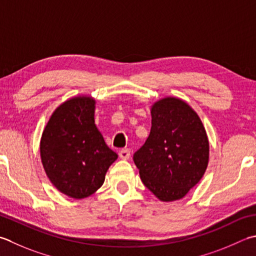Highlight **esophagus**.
<instances>
[{
  "instance_id": "1",
  "label": "esophagus",
  "mask_w": 256,
  "mask_h": 256,
  "mask_svg": "<svg viewBox=\"0 0 256 256\" xmlns=\"http://www.w3.org/2000/svg\"><path fill=\"white\" fill-rule=\"evenodd\" d=\"M130 155H131V151H130V150H128V148H125V150L123 148L118 152V156L121 158L122 160H128L130 158Z\"/></svg>"
}]
</instances>
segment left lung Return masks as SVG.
I'll return each mask as SVG.
<instances>
[{
    "label": "left lung",
    "instance_id": "1",
    "mask_svg": "<svg viewBox=\"0 0 256 256\" xmlns=\"http://www.w3.org/2000/svg\"><path fill=\"white\" fill-rule=\"evenodd\" d=\"M151 132L133 160L140 176L160 201L183 198L203 178L208 165L210 143L198 113L175 96L151 106Z\"/></svg>",
    "mask_w": 256,
    "mask_h": 256
}]
</instances>
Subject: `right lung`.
I'll return each instance as SVG.
<instances>
[{
  "instance_id": "right-lung-1",
  "label": "right lung",
  "mask_w": 256,
  "mask_h": 256,
  "mask_svg": "<svg viewBox=\"0 0 256 256\" xmlns=\"http://www.w3.org/2000/svg\"><path fill=\"white\" fill-rule=\"evenodd\" d=\"M95 104L90 95L66 100L52 113L40 142V155L50 182L75 200L96 192L118 158L95 125Z\"/></svg>"
}]
</instances>
